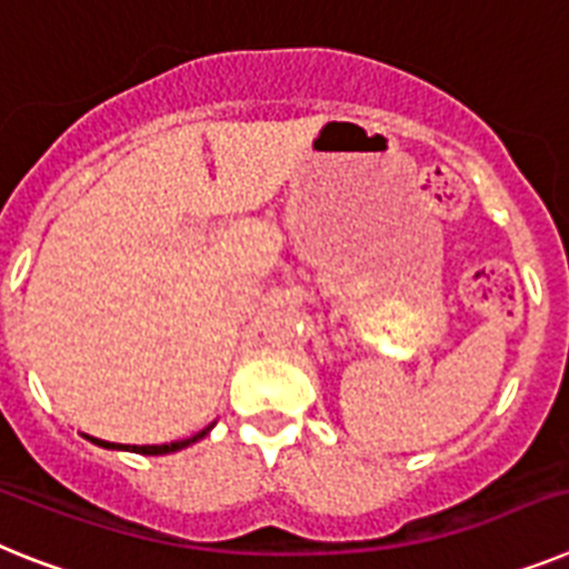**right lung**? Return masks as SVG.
Segmentation results:
<instances>
[{
	"label": "right lung",
	"instance_id": "obj_1",
	"mask_svg": "<svg viewBox=\"0 0 569 569\" xmlns=\"http://www.w3.org/2000/svg\"><path fill=\"white\" fill-rule=\"evenodd\" d=\"M213 425H208V428H202L199 433H193V437L188 439H176V442H170V446H118V442H107V439H94V437H86L89 442H94V446L100 448H112V451H136V455H147V457H159V455H173V451H181V448L193 446V442H199L202 437H208L211 433Z\"/></svg>",
	"mask_w": 569,
	"mask_h": 569
}]
</instances>
